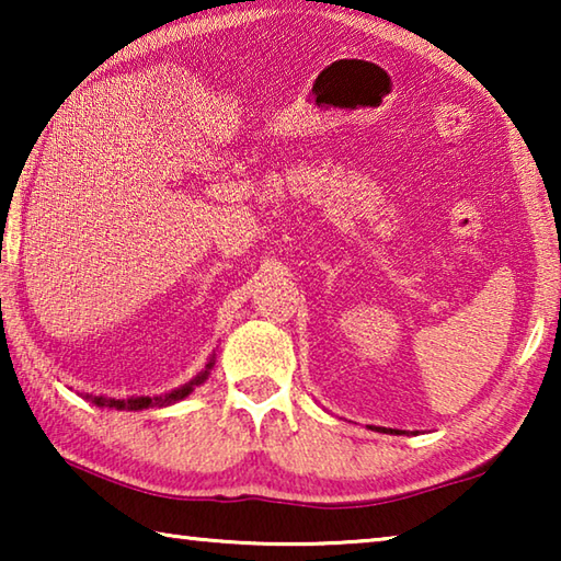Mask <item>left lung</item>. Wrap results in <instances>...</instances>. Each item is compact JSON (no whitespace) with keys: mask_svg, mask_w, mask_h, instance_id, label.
Instances as JSON below:
<instances>
[{"mask_svg":"<svg viewBox=\"0 0 561 561\" xmlns=\"http://www.w3.org/2000/svg\"><path fill=\"white\" fill-rule=\"evenodd\" d=\"M376 431H381V433H398V431H391V428H376Z\"/></svg>","mask_w":561,"mask_h":561,"instance_id":"obj_1","label":"left lung"}]
</instances>
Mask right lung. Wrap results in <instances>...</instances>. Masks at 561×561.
<instances>
[{
    "mask_svg": "<svg viewBox=\"0 0 561 561\" xmlns=\"http://www.w3.org/2000/svg\"><path fill=\"white\" fill-rule=\"evenodd\" d=\"M210 368H213V360L210 364L205 366V371L203 374H197L193 381L190 383H185V386H180V388H175V391H170V393H165V396H138V398H103V396H87L89 401L93 403V405H99V408H113V411H144V408H150V405H170V403H175V401H183L185 396H190L193 393V388L195 386H201L205 378H207V374H210Z\"/></svg>",
    "mask_w": 561,
    "mask_h": 561,
    "instance_id": "add662e5",
    "label": "right lung"
}]
</instances>
